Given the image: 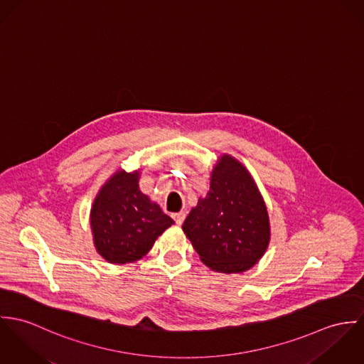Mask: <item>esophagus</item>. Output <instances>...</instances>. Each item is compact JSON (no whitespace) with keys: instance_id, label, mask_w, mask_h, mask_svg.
<instances>
[{"instance_id":"esophagus-1","label":"esophagus","mask_w":364,"mask_h":364,"mask_svg":"<svg viewBox=\"0 0 364 364\" xmlns=\"http://www.w3.org/2000/svg\"><path fill=\"white\" fill-rule=\"evenodd\" d=\"M173 219H174V222L180 226L183 222H184V219H186V213L184 212H178V213H173Z\"/></svg>"}]
</instances>
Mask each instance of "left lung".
I'll use <instances>...</instances> for the list:
<instances>
[{"label":"left lung","mask_w":364,"mask_h":364,"mask_svg":"<svg viewBox=\"0 0 364 364\" xmlns=\"http://www.w3.org/2000/svg\"><path fill=\"white\" fill-rule=\"evenodd\" d=\"M202 262L223 274L244 272L264 255L269 242L265 203L242 163L223 155L210 188L183 223Z\"/></svg>","instance_id":"8db88e82"}]
</instances>
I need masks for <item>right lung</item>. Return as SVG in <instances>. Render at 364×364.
<instances>
[{"label":"right lung","instance_id":"1","mask_svg":"<svg viewBox=\"0 0 364 364\" xmlns=\"http://www.w3.org/2000/svg\"><path fill=\"white\" fill-rule=\"evenodd\" d=\"M139 171L116 173L99 191L90 210L97 252L112 264L142 258L174 222L139 191Z\"/></svg>","mask_w":364,"mask_h":364}]
</instances>
